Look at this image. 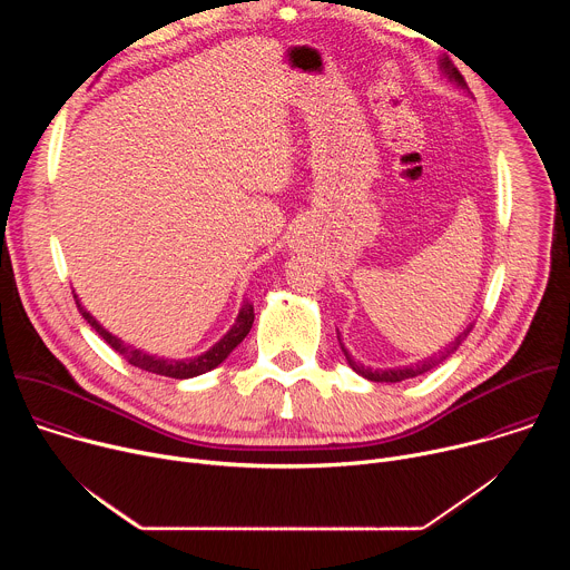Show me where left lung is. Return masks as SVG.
Listing matches in <instances>:
<instances>
[{
	"label": "left lung",
	"instance_id": "1",
	"mask_svg": "<svg viewBox=\"0 0 570 570\" xmlns=\"http://www.w3.org/2000/svg\"><path fill=\"white\" fill-rule=\"evenodd\" d=\"M442 67H444V73H449V78H453L458 86H462V88H466V83H464V78H462V73L458 71V67L453 65V62H449V60H442ZM338 332V330H336ZM469 332H471V324L469 327L455 338V341H451V345L449 347H444V352H440V356H429V358H424V361H420V363H415V365H405V367H394V370H372V367H365V365H358L352 356H350V352L345 350V345L341 343V350L345 352V358H347V363L352 365V370L356 372V374H361V376H365L367 381H376V383H396V381H403V379H413V376H420V374H424V372H429V370H433L435 365H440L444 358H449L460 345H462V341L469 336ZM338 341H341V336H338Z\"/></svg>",
	"mask_w": 570,
	"mask_h": 570
}]
</instances>
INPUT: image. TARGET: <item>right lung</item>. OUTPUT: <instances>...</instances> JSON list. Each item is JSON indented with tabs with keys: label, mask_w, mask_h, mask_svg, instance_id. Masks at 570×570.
Masks as SVG:
<instances>
[{
	"label": "right lung",
	"mask_w": 570,
	"mask_h": 570,
	"mask_svg": "<svg viewBox=\"0 0 570 570\" xmlns=\"http://www.w3.org/2000/svg\"><path fill=\"white\" fill-rule=\"evenodd\" d=\"M73 299H76V295H73ZM76 306H78L80 315H83V317L88 320L90 327H92L115 352H119L130 365H135V367H139V370H146V372H153V374H159V376H171V379H191V376L205 374V372L214 370L216 365H220V363L229 356V352H232L243 338H246V336L250 334L253 322H255V306H253V302H246V304L240 306L238 317H236V322L232 324V330H229L209 352H205V354H200V356H196V358H187V361H169V358L148 356V354H144L141 350H135V347L121 343L117 336L108 334V332L101 327V324H99L83 306H80L78 299H76Z\"/></svg>",
	"instance_id": "add662e5"
}]
</instances>
